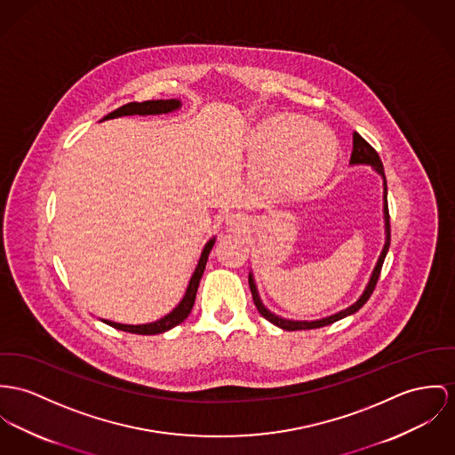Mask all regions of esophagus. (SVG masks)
Returning a JSON list of instances; mask_svg holds the SVG:
<instances>
[{
  "instance_id": "obj_1",
  "label": "esophagus",
  "mask_w": 455,
  "mask_h": 455,
  "mask_svg": "<svg viewBox=\"0 0 455 455\" xmlns=\"http://www.w3.org/2000/svg\"><path fill=\"white\" fill-rule=\"evenodd\" d=\"M230 225H234V227H243V218L232 216V218H230Z\"/></svg>"
}]
</instances>
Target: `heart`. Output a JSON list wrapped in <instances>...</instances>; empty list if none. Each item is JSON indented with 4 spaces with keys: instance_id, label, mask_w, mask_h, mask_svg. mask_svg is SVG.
<instances>
[{
    "instance_id": "obj_1",
    "label": "heart",
    "mask_w": 455,
    "mask_h": 455,
    "mask_svg": "<svg viewBox=\"0 0 455 455\" xmlns=\"http://www.w3.org/2000/svg\"><path fill=\"white\" fill-rule=\"evenodd\" d=\"M251 152L274 194L303 197L320 187L332 172L338 159V140L320 123L275 114L252 126Z\"/></svg>"
}]
</instances>
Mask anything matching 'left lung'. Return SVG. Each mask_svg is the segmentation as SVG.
Listing matches in <instances>:
<instances>
[{"label": "left lung", "mask_w": 455, "mask_h": 455, "mask_svg": "<svg viewBox=\"0 0 455 455\" xmlns=\"http://www.w3.org/2000/svg\"><path fill=\"white\" fill-rule=\"evenodd\" d=\"M350 161L351 164H371V166H374V168L383 175V178H385V170H383V163H381L379 154L376 152V148H374L369 141L365 140V139H362L356 132H353V150H351ZM385 221L386 244L385 247H383V252H381L379 261H378V265H376V268H374V272H372V277H371V282H369L367 289L363 291V294L360 296V299H358L355 305H351L350 308H347V310H343V312H339V314L331 315V316H327V318H322V320H314V322L287 320V318H282L279 315H274L272 312H268V310L263 307V303L259 301V296H258V291H256L254 280H252V277L249 275V287H251L252 301H254V305H256L258 312L261 314V316H265L268 322H272L274 325H277V327L283 329V331H307V329H318V327H323V325L334 323V322H338V320H341V318H345V316H348V315L358 312V310H360V308L369 301L371 294H372V292H374V289H376V283H378L379 275H381V268H383L386 254H387V249H389V243H391V227H389V211H387V188H386V181Z\"/></svg>", "instance_id": "obj_1"}]
</instances>
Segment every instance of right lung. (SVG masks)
<instances>
[{"label":"right lung","instance_id":"right-lung-1","mask_svg":"<svg viewBox=\"0 0 455 455\" xmlns=\"http://www.w3.org/2000/svg\"><path fill=\"white\" fill-rule=\"evenodd\" d=\"M180 107L178 100H147V102H132V104L123 105L116 110H112L110 114H107L104 119H112V117H119V116H133V114H140V116H147V114H166V112H172ZM214 244V239L210 241L203 254H201V259H199V265L190 279V283L187 287V292L181 299V303L176 307L175 310L172 314L163 316L161 320L157 322H152V323H145V325H124V323H116V322H108L104 320L107 325L114 327V329H119V331H124V332H133V334H141V336H150V334H161V332H166L170 329H173L178 323H181L188 314L192 312L194 308V301H196V294H197V287H199V282L201 277L204 274V268H206V261H208V256H210L211 249Z\"/></svg>","mask_w":455,"mask_h":455}]
</instances>
